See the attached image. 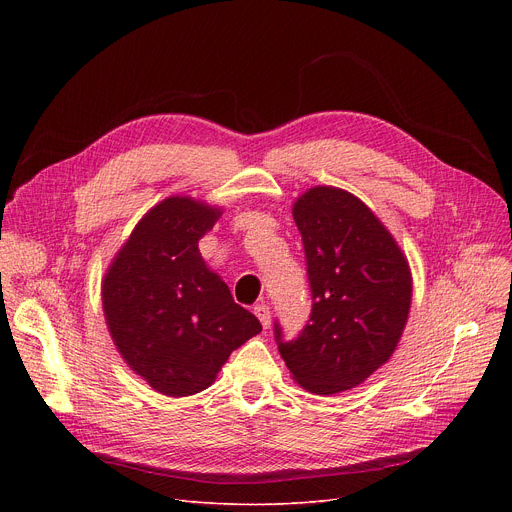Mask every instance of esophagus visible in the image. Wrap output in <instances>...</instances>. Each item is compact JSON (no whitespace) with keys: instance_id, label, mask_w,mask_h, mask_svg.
Wrapping results in <instances>:
<instances>
[{"instance_id":"obj_1","label":"esophagus","mask_w":512,"mask_h":512,"mask_svg":"<svg viewBox=\"0 0 512 512\" xmlns=\"http://www.w3.org/2000/svg\"><path fill=\"white\" fill-rule=\"evenodd\" d=\"M255 315H257V319L261 321V326H263V330H267V328H270V307H267V305H263V303L255 305Z\"/></svg>"}]
</instances>
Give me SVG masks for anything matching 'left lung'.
<instances>
[{
    "mask_svg": "<svg viewBox=\"0 0 512 512\" xmlns=\"http://www.w3.org/2000/svg\"><path fill=\"white\" fill-rule=\"evenodd\" d=\"M303 236L313 309L303 334L276 338L292 380L330 396L363 384L405 332L413 276L396 238L359 197L319 184L292 203Z\"/></svg>",
    "mask_w": 512,
    "mask_h": 512,
    "instance_id": "1",
    "label": "left lung"
}]
</instances>
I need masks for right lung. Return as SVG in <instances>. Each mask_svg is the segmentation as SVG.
<instances>
[{
  "mask_svg": "<svg viewBox=\"0 0 512 512\" xmlns=\"http://www.w3.org/2000/svg\"><path fill=\"white\" fill-rule=\"evenodd\" d=\"M222 207L188 195L153 205L101 280L107 330L126 365L155 392L180 398L209 388L230 353L261 332L209 270L199 240Z\"/></svg>",
  "mask_w": 512,
  "mask_h": 512,
  "instance_id": "add662e5",
  "label": "right lung"
}]
</instances>
